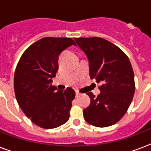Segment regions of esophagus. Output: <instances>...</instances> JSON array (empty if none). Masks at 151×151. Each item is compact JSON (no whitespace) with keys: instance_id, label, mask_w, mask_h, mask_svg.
<instances>
[{"instance_id":"esophagus-1","label":"esophagus","mask_w":151,"mask_h":151,"mask_svg":"<svg viewBox=\"0 0 151 151\" xmlns=\"http://www.w3.org/2000/svg\"><path fill=\"white\" fill-rule=\"evenodd\" d=\"M81 95V93H80V92H78V91H76V97L80 96Z\"/></svg>"}]
</instances>
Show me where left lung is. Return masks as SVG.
Returning <instances> with one entry per match:
<instances>
[{
    "mask_svg": "<svg viewBox=\"0 0 151 151\" xmlns=\"http://www.w3.org/2000/svg\"><path fill=\"white\" fill-rule=\"evenodd\" d=\"M74 40L88 59L91 79L102 84L97 97L91 92L86 93L91 102L83 110L84 118L99 128L116 124L127 112L135 93L131 63L117 46L105 39L93 37Z\"/></svg>",
    "mask_w": 151,
    "mask_h": 151,
    "instance_id": "obj_1",
    "label": "left lung"
}]
</instances>
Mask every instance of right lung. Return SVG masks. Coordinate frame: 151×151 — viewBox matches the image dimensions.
<instances>
[{"label":"right lung","mask_w":151,"mask_h":151,"mask_svg":"<svg viewBox=\"0 0 151 151\" xmlns=\"http://www.w3.org/2000/svg\"><path fill=\"white\" fill-rule=\"evenodd\" d=\"M76 45L70 37H44L23 52L14 75V90L20 108L34 124L43 129H55L70 117L73 88L58 90L52 85L59 69L60 53Z\"/></svg>","instance_id":"add662e5"}]
</instances>
